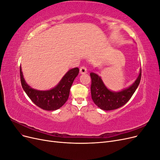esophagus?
<instances>
[{
    "label": "esophagus",
    "mask_w": 160,
    "mask_h": 160,
    "mask_svg": "<svg viewBox=\"0 0 160 160\" xmlns=\"http://www.w3.org/2000/svg\"><path fill=\"white\" fill-rule=\"evenodd\" d=\"M86 72H88V69L85 66H82L80 68V73L85 74Z\"/></svg>",
    "instance_id": "1"
}]
</instances>
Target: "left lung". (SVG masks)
Segmentation results:
<instances>
[{"mask_svg": "<svg viewBox=\"0 0 160 160\" xmlns=\"http://www.w3.org/2000/svg\"><path fill=\"white\" fill-rule=\"evenodd\" d=\"M91 93L93 102L100 109L110 111L122 107L132 98L140 83L142 69L134 83L128 88L118 92L111 91L105 85L101 77L95 72H91Z\"/></svg>", "mask_w": 160, "mask_h": 160, "instance_id": "obj_1", "label": "left lung"}]
</instances>
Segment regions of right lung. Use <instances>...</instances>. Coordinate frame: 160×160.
Listing matches in <instances>:
<instances>
[{"mask_svg": "<svg viewBox=\"0 0 160 160\" xmlns=\"http://www.w3.org/2000/svg\"><path fill=\"white\" fill-rule=\"evenodd\" d=\"M79 72V69L77 67L71 69L67 71L54 88L47 91H39L32 89L26 83L20 67V77L22 89L37 106L47 111L57 110L65 103L69 98L71 87L75 77L78 75Z\"/></svg>", "mask_w": 160, "mask_h": 160, "instance_id": "add662e5", "label": "right lung"}]
</instances>
